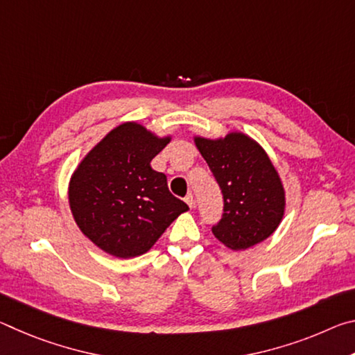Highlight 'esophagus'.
Wrapping results in <instances>:
<instances>
[{"instance_id":"34e87169","label":"esophagus","mask_w":355,"mask_h":355,"mask_svg":"<svg viewBox=\"0 0 355 355\" xmlns=\"http://www.w3.org/2000/svg\"><path fill=\"white\" fill-rule=\"evenodd\" d=\"M186 203H188V207L189 208H194V196H192V194H188V196H186Z\"/></svg>"}]
</instances>
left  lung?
Wrapping results in <instances>:
<instances>
[{"label": "left lung", "mask_w": 355, "mask_h": 355, "mask_svg": "<svg viewBox=\"0 0 355 355\" xmlns=\"http://www.w3.org/2000/svg\"><path fill=\"white\" fill-rule=\"evenodd\" d=\"M192 139L224 196V214L213 235L232 250H245L271 236L284 219L286 199L264 148L243 131Z\"/></svg>", "instance_id": "1"}]
</instances>
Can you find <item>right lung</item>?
<instances>
[{
    "instance_id": "right-lung-1",
    "label": "right lung",
    "mask_w": 355,
    "mask_h": 355,
    "mask_svg": "<svg viewBox=\"0 0 355 355\" xmlns=\"http://www.w3.org/2000/svg\"><path fill=\"white\" fill-rule=\"evenodd\" d=\"M172 136H158L142 123L112 128L69 182V205L89 241L117 258H135L153 248L180 214L183 200L167 188L164 173L150 166Z\"/></svg>"
}]
</instances>
